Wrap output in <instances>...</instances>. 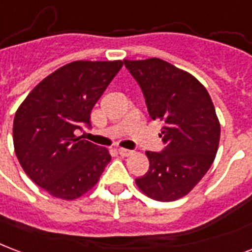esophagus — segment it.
<instances>
[{
    "label": "esophagus",
    "mask_w": 252,
    "mask_h": 252,
    "mask_svg": "<svg viewBox=\"0 0 252 252\" xmlns=\"http://www.w3.org/2000/svg\"><path fill=\"white\" fill-rule=\"evenodd\" d=\"M119 154H120L121 156H131L133 152L129 150H126V148H119Z\"/></svg>",
    "instance_id": "esophagus-1"
}]
</instances>
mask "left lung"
Returning a JSON list of instances; mask_svg holds the SVG:
<instances>
[{
  "mask_svg": "<svg viewBox=\"0 0 252 252\" xmlns=\"http://www.w3.org/2000/svg\"><path fill=\"white\" fill-rule=\"evenodd\" d=\"M140 85L152 120L163 123L160 152L147 151L150 169L136 184L147 196L172 202L187 195L214 163L220 124L207 89L192 74L160 59L124 60Z\"/></svg>",
  "mask_w": 252,
  "mask_h": 252,
  "instance_id": "8db88e82",
  "label": "left lung"
}]
</instances>
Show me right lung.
Segmentation results:
<instances>
[{
  "label": "right lung",
  "instance_id": "right-lung-1",
  "mask_svg": "<svg viewBox=\"0 0 252 252\" xmlns=\"http://www.w3.org/2000/svg\"><path fill=\"white\" fill-rule=\"evenodd\" d=\"M123 61H74L33 89L13 123L17 159L25 173L55 197L72 200L97 183L111 161L107 148L74 135L91 128V112Z\"/></svg>",
  "mask_w": 252,
  "mask_h": 252
}]
</instances>
